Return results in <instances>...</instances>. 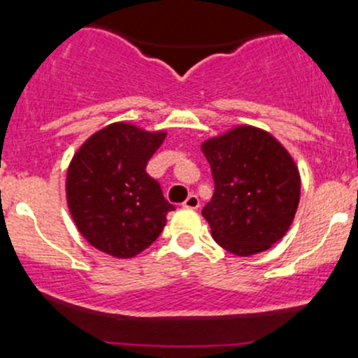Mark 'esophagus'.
Masks as SVG:
<instances>
[{"label":"esophagus","mask_w":358,"mask_h":358,"mask_svg":"<svg viewBox=\"0 0 358 358\" xmlns=\"http://www.w3.org/2000/svg\"><path fill=\"white\" fill-rule=\"evenodd\" d=\"M183 208H189V210H197V208H199V197H197L196 194H190V196L185 199V203H183Z\"/></svg>","instance_id":"1"}]
</instances>
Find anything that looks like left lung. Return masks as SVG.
Here are the masks:
<instances>
[{"mask_svg": "<svg viewBox=\"0 0 358 358\" xmlns=\"http://www.w3.org/2000/svg\"><path fill=\"white\" fill-rule=\"evenodd\" d=\"M215 192L203 208L213 239L227 252H266L289 231L301 197L292 155L267 131L238 126L201 145Z\"/></svg>", "mask_w": 358, "mask_h": 358, "instance_id": "obj_1", "label": "left lung"}]
</instances>
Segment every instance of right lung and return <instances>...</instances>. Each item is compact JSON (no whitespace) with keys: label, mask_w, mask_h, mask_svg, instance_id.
<instances>
[{"label":"right lung","mask_w":358,"mask_h":358,"mask_svg":"<svg viewBox=\"0 0 358 358\" xmlns=\"http://www.w3.org/2000/svg\"><path fill=\"white\" fill-rule=\"evenodd\" d=\"M164 138V131L115 122L92 134L73 155L66 199L76 229L94 248L131 259L159 238L175 206L148 176L147 162Z\"/></svg>","instance_id":"add662e5"}]
</instances>
